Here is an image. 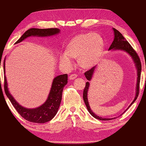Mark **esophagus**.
I'll return each instance as SVG.
<instances>
[{
  "mask_svg": "<svg viewBox=\"0 0 146 146\" xmlns=\"http://www.w3.org/2000/svg\"><path fill=\"white\" fill-rule=\"evenodd\" d=\"M77 76L78 75H76V74H71V75H70V76H69V78H70V80H73V79L77 77Z\"/></svg>",
  "mask_w": 146,
  "mask_h": 146,
  "instance_id": "34e87169",
  "label": "esophagus"
}]
</instances>
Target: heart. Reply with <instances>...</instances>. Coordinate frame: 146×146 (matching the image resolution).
Masks as SVG:
<instances>
[{
	"label": "heart",
	"mask_w": 146,
	"mask_h": 146,
	"mask_svg": "<svg viewBox=\"0 0 146 146\" xmlns=\"http://www.w3.org/2000/svg\"><path fill=\"white\" fill-rule=\"evenodd\" d=\"M104 42L103 38L93 33L78 35L68 43L66 52L60 54V64L70 69L73 65L72 58H78V64L84 68H90L96 65L102 56Z\"/></svg>",
	"instance_id": "1"
}]
</instances>
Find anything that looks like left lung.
I'll return each mask as SVG.
<instances>
[{"mask_svg":"<svg viewBox=\"0 0 146 146\" xmlns=\"http://www.w3.org/2000/svg\"><path fill=\"white\" fill-rule=\"evenodd\" d=\"M113 32H114V40H113L112 44H111L110 48H109V50H111L112 49V51L118 50V51H125V53H127L128 55H129L131 57V58L133 60V62H134V64H135V68H136V69H137V85H136L135 97L134 100H133V101L131 102V104L129 107L127 108V109L129 108L130 106L135 102V100H137V98L138 96V93H139L140 73H141V70H142L141 62H140V58H139V57H138L137 53H136V51L134 50V49H133V48H132L131 46L130 45L129 43L126 40H125V38L115 28H113ZM96 67H97L96 66H94L93 68L90 69L89 71H87L84 73L86 78H87V80L88 81H91V79H92L94 72H95V71L96 70ZM90 84L89 82H87L86 83V87L84 88V93H83V99L85 102L86 108H87L88 111L90 112V114L92 115L94 118H97V119H98V120H113V119H115V118H116L115 117L112 118H104L102 117L97 115L95 113H94L92 111V110H91L90 108V104H89L88 98V93L89 88H90Z\"/></svg>","mask_w":146,"mask_h":146,"instance_id":"8db88e82","label":"left lung"}]
</instances>
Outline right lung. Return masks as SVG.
I'll return each instance as SVG.
<instances>
[{
  "instance_id": "obj_1",
  "label": "right lung",
  "mask_w": 146,
  "mask_h": 146,
  "mask_svg": "<svg viewBox=\"0 0 146 146\" xmlns=\"http://www.w3.org/2000/svg\"><path fill=\"white\" fill-rule=\"evenodd\" d=\"M59 33H60V29L58 28H31L27 30L21 36V37L16 42L15 44L21 42L22 41L29 36L46 37V36L55 35ZM5 60L4 62L5 93L9 100L11 101V104H13V107L15 108L17 112L24 119L34 123H45L53 119V118L57 113L59 106L60 105L63 89L68 83L67 74L56 76V77L54 78L48 98L43 104L36 108H26L20 105L9 93L6 76L5 75Z\"/></svg>"
}]
</instances>
